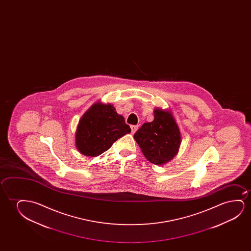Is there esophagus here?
Segmentation results:
<instances>
[{
  "label": "esophagus",
  "mask_w": 251,
  "mask_h": 251,
  "mask_svg": "<svg viewBox=\"0 0 251 251\" xmlns=\"http://www.w3.org/2000/svg\"><path fill=\"white\" fill-rule=\"evenodd\" d=\"M131 128V134H134L136 131H137L138 129V126L137 125H132L130 127Z\"/></svg>",
  "instance_id": "obj_1"
}]
</instances>
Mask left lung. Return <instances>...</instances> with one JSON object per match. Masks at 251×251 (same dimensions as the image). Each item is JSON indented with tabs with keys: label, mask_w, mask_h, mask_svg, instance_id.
Listing matches in <instances>:
<instances>
[{
	"label": "left lung",
	"mask_w": 251,
	"mask_h": 251,
	"mask_svg": "<svg viewBox=\"0 0 251 251\" xmlns=\"http://www.w3.org/2000/svg\"><path fill=\"white\" fill-rule=\"evenodd\" d=\"M154 119L143 124L134 138L148 161L162 165L178 153L181 132L172 111L155 108Z\"/></svg>",
	"instance_id": "8db88e82"
}]
</instances>
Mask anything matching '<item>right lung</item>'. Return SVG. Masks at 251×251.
<instances>
[{"label": "right lung", "mask_w": 251, "mask_h": 251, "mask_svg": "<svg viewBox=\"0 0 251 251\" xmlns=\"http://www.w3.org/2000/svg\"><path fill=\"white\" fill-rule=\"evenodd\" d=\"M130 131L124 117L111 103L98 101L79 119L75 132L76 149L85 156L97 157Z\"/></svg>", "instance_id": "obj_1"}]
</instances>
